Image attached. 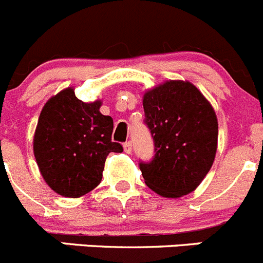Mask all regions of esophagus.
Masks as SVG:
<instances>
[{
  "label": "esophagus",
  "mask_w": 263,
  "mask_h": 263,
  "mask_svg": "<svg viewBox=\"0 0 263 263\" xmlns=\"http://www.w3.org/2000/svg\"><path fill=\"white\" fill-rule=\"evenodd\" d=\"M123 148H124V152H126V153H131L132 152V143L131 141H127V143H124L123 144Z\"/></svg>",
  "instance_id": "esophagus-1"
}]
</instances>
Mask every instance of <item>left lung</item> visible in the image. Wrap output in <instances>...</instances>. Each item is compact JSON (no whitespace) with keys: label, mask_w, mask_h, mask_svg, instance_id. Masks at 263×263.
I'll return each mask as SVG.
<instances>
[{"label":"left lung","mask_w":263,"mask_h":263,"mask_svg":"<svg viewBox=\"0 0 263 263\" xmlns=\"http://www.w3.org/2000/svg\"><path fill=\"white\" fill-rule=\"evenodd\" d=\"M154 144L152 161H140L145 184L163 197H180L200 185L215 158L217 115L188 82H166L143 100Z\"/></svg>","instance_id":"1"}]
</instances>
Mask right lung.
I'll return each mask as SVG.
<instances>
[{
  "label": "right lung",
  "mask_w": 263,
  "mask_h": 263,
  "mask_svg": "<svg viewBox=\"0 0 263 263\" xmlns=\"http://www.w3.org/2000/svg\"><path fill=\"white\" fill-rule=\"evenodd\" d=\"M101 102L78 100L72 88L51 97L41 110L33 153L49 187L65 197H80L100 184L107 154L122 153L111 141L114 122L100 112Z\"/></svg>",
  "instance_id": "1"
}]
</instances>
